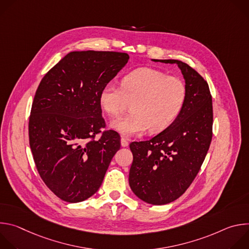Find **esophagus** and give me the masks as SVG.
<instances>
[{"mask_svg": "<svg viewBox=\"0 0 249 249\" xmlns=\"http://www.w3.org/2000/svg\"><path fill=\"white\" fill-rule=\"evenodd\" d=\"M128 145H129V142H128V140H127L126 138L122 137V138H121V146L125 148V147H128Z\"/></svg>", "mask_w": 249, "mask_h": 249, "instance_id": "1", "label": "esophagus"}]
</instances>
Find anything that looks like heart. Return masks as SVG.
<instances>
[{
  "label": "heart",
  "mask_w": 249,
  "mask_h": 249,
  "mask_svg": "<svg viewBox=\"0 0 249 249\" xmlns=\"http://www.w3.org/2000/svg\"><path fill=\"white\" fill-rule=\"evenodd\" d=\"M185 100L182 80L151 68L129 73L121 87L106 84L98 94L101 109L110 117H119L132 103L130 115L110 124L124 137L139 136L149 128L154 133L166 129L179 116Z\"/></svg>",
  "instance_id": "obj_1"
}]
</instances>
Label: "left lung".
<instances>
[{
    "label": "left lung",
    "instance_id": "1",
    "mask_svg": "<svg viewBox=\"0 0 249 249\" xmlns=\"http://www.w3.org/2000/svg\"><path fill=\"white\" fill-rule=\"evenodd\" d=\"M176 64L185 80L186 100L177 119L149 141L133 142L129 185L133 193L152 205L179 198L200 170L212 141L213 104L207 82L179 60H156Z\"/></svg>",
    "mask_w": 249,
    "mask_h": 249
}]
</instances>
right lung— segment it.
Instances as JSON below:
<instances>
[{"label":"right lung","mask_w":249,"mask_h":249,"mask_svg":"<svg viewBox=\"0 0 249 249\" xmlns=\"http://www.w3.org/2000/svg\"><path fill=\"white\" fill-rule=\"evenodd\" d=\"M127 53L74 51L44 76L29 117V145L39 175L60 199L78 203L100 187L120 149L117 132L105 127L98 94L125 67Z\"/></svg>","instance_id":"obj_1"}]
</instances>
